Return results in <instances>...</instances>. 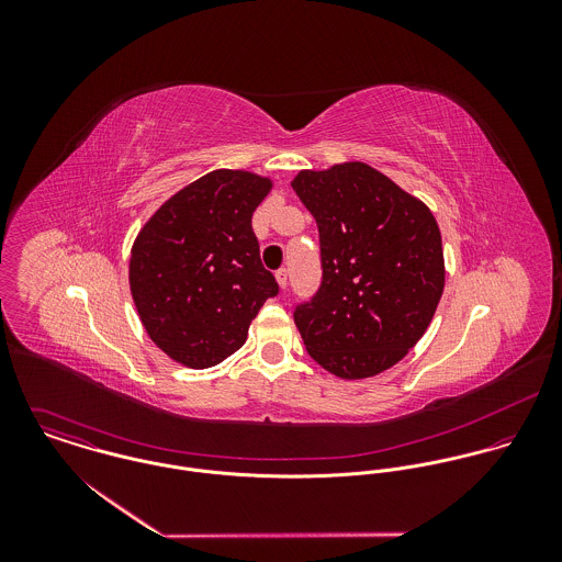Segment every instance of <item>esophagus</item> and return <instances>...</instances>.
<instances>
[{"mask_svg": "<svg viewBox=\"0 0 562 562\" xmlns=\"http://www.w3.org/2000/svg\"><path fill=\"white\" fill-rule=\"evenodd\" d=\"M274 277H277L279 288H281V290H285V288H288V270H285V268H281V270H277V272H274Z\"/></svg>", "mask_w": 562, "mask_h": 562, "instance_id": "obj_1", "label": "esophagus"}]
</instances>
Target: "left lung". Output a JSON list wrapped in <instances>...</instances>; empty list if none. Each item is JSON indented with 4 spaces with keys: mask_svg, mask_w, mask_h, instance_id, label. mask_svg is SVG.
Masks as SVG:
<instances>
[{
    "mask_svg": "<svg viewBox=\"0 0 562 562\" xmlns=\"http://www.w3.org/2000/svg\"><path fill=\"white\" fill-rule=\"evenodd\" d=\"M294 192L321 232L322 285L294 322L330 374L376 376L419 341L446 285L439 225L417 196L363 161L301 170Z\"/></svg>",
    "mask_w": 562,
    "mask_h": 562,
    "instance_id": "obj_1",
    "label": "left lung"
}]
</instances>
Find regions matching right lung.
Masks as SVG:
<instances>
[{"instance_id": "obj_1", "label": "right lung", "mask_w": 562, "mask_h": 562, "mask_svg": "<svg viewBox=\"0 0 562 562\" xmlns=\"http://www.w3.org/2000/svg\"><path fill=\"white\" fill-rule=\"evenodd\" d=\"M270 190V177L212 170L161 203L136 236L132 299L147 335L172 361L192 370L225 361L277 296L250 227Z\"/></svg>"}]
</instances>
